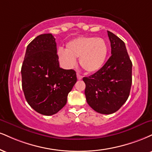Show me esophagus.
<instances>
[{"instance_id": "1", "label": "esophagus", "mask_w": 152, "mask_h": 152, "mask_svg": "<svg viewBox=\"0 0 152 152\" xmlns=\"http://www.w3.org/2000/svg\"><path fill=\"white\" fill-rule=\"evenodd\" d=\"M76 76H77V78L78 80H81L82 79V76L81 74H79L78 73H77V74H76Z\"/></svg>"}]
</instances>
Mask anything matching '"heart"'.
<instances>
[{
    "mask_svg": "<svg viewBox=\"0 0 152 152\" xmlns=\"http://www.w3.org/2000/svg\"><path fill=\"white\" fill-rule=\"evenodd\" d=\"M108 45L103 38L82 37L71 40L66 45V49L60 47L58 56L60 61L67 68L74 67L76 58L84 70L94 73L103 67L108 55Z\"/></svg>",
    "mask_w": 152,
    "mask_h": 152,
    "instance_id": "1",
    "label": "heart"
}]
</instances>
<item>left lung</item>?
Returning a JSON list of instances; mask_svg holds the SVG:
<instances>
[{"label":"left lung","instance_id":"8db88e82","mask_svg":"<svg viewBox=\"0 0 152 152\" xmlns=\"http://www.w3.org/2000/svg\"><path fill=\"white\" fill-rule=\"evenodd\" d=\"M107 34L112 55L99 71L83 78L88 104L97 113L105 115L115 113L127 101L132 68L124 42L110 31Z\"/></svg>","mask_w":152,"mask_h":152}]
</instances>
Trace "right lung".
<instances>
[{"mask_svg":"<svg viewBox=\"0 0 152 152\" xmlns=\"http://www.w3.org/2000/svg\"><path fill=\"white\" fill-rule=\"evenodd\" d=\"M55 38L37 36L27 45L21 69L22 86L27 102L44 115L56 114L66 104L77 81L76 71L60 68Z\"/></svg>","mask_w":152,"mask_h":152,"instance_id":"1","label":"right lung"}]
</instances>
